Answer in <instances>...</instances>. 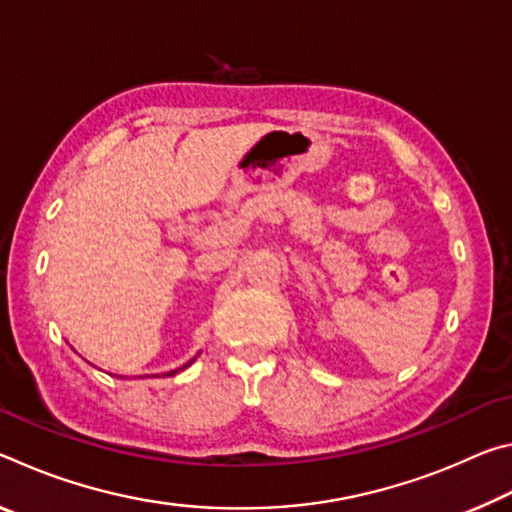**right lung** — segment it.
<instances>
[{
  "mask_svg": "<svg viewBox=\"0 0 512 512\" xmlns=\"http://www.w3.org/2000/svg\"><path fill=\"white\" fill-rule=\"evenodd\" d=\"M196 357H198V354H196ZM196 357H194V359H192V361H187V363H185V366H180V368H178V370H171V372H164V375H167V377H171V375H176V372H180V370H185V368H189V366H192V363H194V361H196Z\"/></svg>",
  "mask_w": 512,
  "mask_h": 512,
  "instance_id": "1",
  "label": "right lung"
}]
</instances>
